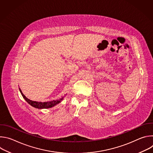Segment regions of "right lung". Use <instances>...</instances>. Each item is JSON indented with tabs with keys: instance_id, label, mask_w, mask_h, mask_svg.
I'll list each match as a JSON object with an SVG mask.
<instances>
[{
	"instance_id": "right-lung-1",
	"label": "right lung",
	"mask_w": 153,
	"mask_h": 153,
	"mask_svg": "<svg viewBox=\"0 0 153 153\" xmlns=\"http://www.w3.org/2000/svg\"><path fill=\"white\" fill-rule=\"evenodd\" d=\"M20 92L22 94V96H23V97L25 99V100L32 106L36 108H39V109H42V108H51L54 106H55L56 105L58 104L59 103H60L61 102V100H62V98L59 99V100H53L49 102H36V101H33L30 100L29 99L27 98L24 94L22 93L20 89H19Z\"/></svg>"
}]
</instances>
